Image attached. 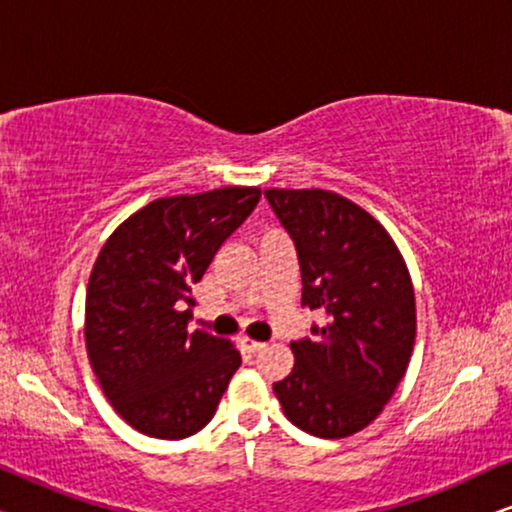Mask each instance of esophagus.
I'll return each instance as SVG.
<instances>
[{
  "instance_id": "1",
  "label": "esophagus",
  "mask_w": 512,
  "mask_h": 512,
  "mask_svg": "<svg viewBox=\"0 0 512 512\" xmlns=\"http://www.w3.org/2000/svg\"><path fill=\"white\" fill-rule=\"evenodd\" d=\"M240 345L247 349V352L256 354V352H261V349L265 347V342H258V340H251V338H240Z\"/></svg>"
}]
</instances>
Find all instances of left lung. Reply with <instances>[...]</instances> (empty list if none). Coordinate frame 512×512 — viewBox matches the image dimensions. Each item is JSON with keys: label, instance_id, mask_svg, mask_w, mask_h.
<instances>
[{"label": "left lung", "instance_id": "1", "mask_svg": "<svg viewBox=\"0 0 512 512\" xmlns=\"http://www.w3.org/2000/svg\"><path fill=\"white\" fill-rule=\"evenodd\" d=\"M289 230L303 305L326 324L291 342L293 370L272 384L284 415L317 438H347L380 415L408 370L415 289L401 251L366 209L321 188H268Z\"/></svg>", "mask_w": 512, "mask_h": 512}]
</instances>
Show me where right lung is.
<instances>
[{
  "mask_svg": "<svg viewBox=\"0 0 512 512\" xmlns=\"http://www.w3.org/2000/svg\"><path fill=\"white\" fill-rule=\"evenodd\" d=\"M258 200L256 186L158 198L97 256L86 293L88 359L111 408L144 436L198 433L240 368L233 342L188 333V319L193 284Z\"/></svg>",
  "mask_w": 512,
  "mask_h": 512,
  "instance_id": "1",
  "label": "right lung"
}]
</instances>
